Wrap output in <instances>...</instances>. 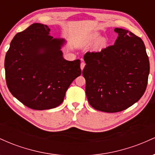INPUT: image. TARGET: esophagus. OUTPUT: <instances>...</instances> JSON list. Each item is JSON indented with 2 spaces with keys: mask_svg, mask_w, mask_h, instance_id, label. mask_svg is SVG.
<instances>
[{
  "mask_svg": "<svg viewBox=\"0 0 155 155\" xmlns=\"http://www.w3.org/2000/svg\"><path fill=\"white\" fill-rule=\"evenodd\" d=\"M85 65H86V64H85V63H84V62H81V65H80V66H81V71H82L83 69H84V68Z\"/></svg>",
  "mask_w": 155,
  "mask_h": 155,
  "instance_id": "1",
  "label": "esophagus"
}]
</instances>
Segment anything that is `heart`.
Returning a JSON list of instances; mask_svg holds the SVG:
<instances>
[{
    "instance_id": "b5f03b06",
    "label": "heart",
    "mask_w": 155,
    "mask_h": 155,
    "mask_svg": "<svg viewBox=\"0 0 155 155\" xmlns=\"http://www.w3.org/2000/svg\"><path fill=\"white\" fill-rule=\"evenodd\" d=\"M99 38V34L97 33H92L89 36V38L87 39V41H85V42H84L82 44V46H89L91 45L92 44H93L94 42ZM106 41L105 38H100L98 41H97L95 44V49L96 50H101L103 48L106 47Z\"/></svg>"
}]
</instances>
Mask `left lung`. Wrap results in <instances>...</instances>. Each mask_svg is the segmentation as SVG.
Wrapping results in <instances>:
<instances>
[{"mask_svg": "<svg viewBox=\"0 0 155 155\" xmlns=\"http://www.w3.org/2000/svg\"><path fill=\"white\" fill-rule=\"evenodd\" d=\"M114 45L100 51H87L82 74L90 106L98 111L115 113L130 107L144 93L149 61L143 41L130 31L115 28Z\"/></svg>", "mask_w": 155, "mask_h": 155, "instance_id": "8db88e82", "label": "left lung"}]
</instances>
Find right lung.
Instances as JSON below:
<instances>
[{
	"mask_svg": "<svg viewBox=\"0 0 155 155\" xmlns=\"http://www.w3.org/2000/svg\"><path fill=\"white\" fill-rule=\"evenodd\" d=\"M49 31L46 25H31L15 35L5 58L10 92L34 110L61 104L68 88L81 74L79 60L63 58L60 48L65 40L53 38Z\"/></svg>",
	"mask_w": 155,
	"mask_h": 155,
	"instance_id": "1",
	"label": "right lung"
}]
</instances>
